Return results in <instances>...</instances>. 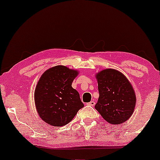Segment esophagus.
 I'll use <instances>...</instances> for the list:
<instances>
[{"label":"esophagus","mask_w":160,"mask_h":160,"mask_svg":"<svg viewBox=\"0 0 160 160\" xmlns=\"http://www.w3.org/2000/svg\"><path fill=\"white\" fill-rule=\"evenodd\" d=\"M88 105H90V106H94L95 104V102L94 101H91L90 102H89V103H87Z\"/></svg>","instance_id":"obj_1"}]
</instances>
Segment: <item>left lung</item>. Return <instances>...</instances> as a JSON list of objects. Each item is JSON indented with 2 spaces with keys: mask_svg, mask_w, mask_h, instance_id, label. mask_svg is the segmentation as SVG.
<instances>
[{
  "mask_svg": "<svg viewBox=\"0 0 160 160\" xmlns=\"http://www.w3.org/2000/svg\"><path fill=\"white\" fill-rule=\"evenodd\" d=\"M99 98L95 108L109 123L128 120L135 109L136 97L131 83L114 69L103 70L96 75Z\"/></svg>",
  "mask_w": 160,
  "mask_h": 160,
  "instance_id": "8db88e82",
  "label": "left lung"
}]
</instances>
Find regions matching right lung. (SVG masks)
Instances as JSON below:
<instances>
[{"label": "right lung", "mask_w": 160, "mask_h": 160, "mask_svg": "<svg viewBox=\"0 0 160 160\" xmlns=\"http://www.w3.org/2000/svg\"><path fill=\"white\" fill-rule=\"evenodd\" d=\"M78 72L65 66L51 68L40 78L34 92L38 114L45 122L63 126L73 120L84 104L71 84Z\"/></svg>", "instance_id": "1"}]
</instances>
